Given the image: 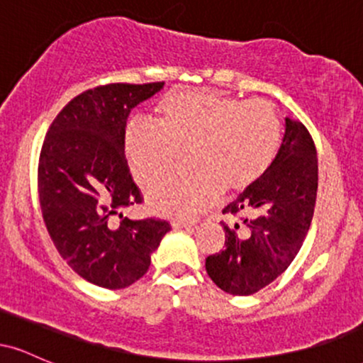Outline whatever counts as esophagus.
<instances>
[{"instance_id":"esophagus-1","label":"esophagus","mask_w":363,"mask_h":363,"mask_svg":"<svg viewBox=\"0 0 363 363\" xmlns=\"http://www.w3.org/2000/svg\"><path fill=\"white\" fill-rule=\"evenodd\" d=\"M172 228H189V227H193L194 223H187V222H179V220H174L172 223Z\"/></svg>"}]
</instances>
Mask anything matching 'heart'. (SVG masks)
<instances>
[{"label":"heart","instance_id":"1","mask_svg":"<svg viewBox=\"0 0 363 363\" xmlns=\"http://www.w3.org/2000/svg\"><path fill=\"white\" fill-rule=\"evenodd\" d=\"M155 124L135 119L124 133L133 176L148 186L176 167L186 169L150 187L157 213L193 220L218 201L222 189L239 193L264 176L281 143V121L269 102L206 90L170 91L158 102Z\"/></svg>","mask_w":363,"mask_h":363}]
</instances>
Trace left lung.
<instances>
[{
	"label": "left lung",
	"instance_id": "1",
	"mask_svg": "<svg viewBox=\"0 0 363 363\" xmlns=\"http://www.w3.org/2000/svg\"><path fill=\"white\" fill-rule=\"evenodd\" d=\"M318 194V153L309 131L285 119L280 150L256 184L223 208L240 223L223 225L225 249L206 257L218 289L252 295L285 272L302 247Z\"/></svg>",
	"mask_w": 363,
	"mask_h": 363
}]
</instances>
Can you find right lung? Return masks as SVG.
<instances>
[{"label":"right lung","instance_id":"add662e5","mask_svg":"<svg viewBox=\"0 0 363 363\" xmlns=\"http://www.w3.org/2000/svg\"><path fill=\"white\" fill-rule=\"evenodd\" d=\"M162 89L158 82L86 90L45 135L39 160L45 227L74 272L102 289H126L140 280L170 230L165 220L123 216L124 208L141 203L124 155L126 121Z\"/></svg>","mask_w":363,"mask_h":363}]
</instances>
